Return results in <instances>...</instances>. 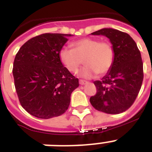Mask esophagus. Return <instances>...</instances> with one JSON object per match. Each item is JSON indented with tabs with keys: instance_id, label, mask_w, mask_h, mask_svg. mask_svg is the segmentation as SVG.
I'll list each match as a JSON object with an SVG mask.
<instances>
[{
	"instance_id": "1",
	"label": "esophagus",
	"mask_w": 152,
	"mask_h": 152,
	"mask_svg": "<svg viewBox=\"0 0 152 152\" xmlns=\"http://www.w3.org/2000/svg\"><path fill=\"white\" fill-rule=\"evenodd\" d=\"M87 83H88V82H87V81L82 80H80V85H85V84H87Z\"/></svg>"
}]
</instances>
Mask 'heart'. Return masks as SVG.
I'll return each instance as SVG.
<instances>
[{
  "instance_id": "1",
  "label": "heart",
  "mask_w": 152,
  "mask_h": 152,
  "mask_svg": "<svg viewBox=\"0 0 152 152\" xmlns=\"http://www.w3.org/2000/svg\"><path fill=\"white\" fill-rule=\"evenodd\" d=\"M72 49L63 47L59 52L61 64L71 72H76L83 64L85 66L80 76L86 79L94 78L99 73L103 76L113 65L114 51L110 42L99 41L94 38H83L72 43Z\"/></svg>"
}]
</instances>
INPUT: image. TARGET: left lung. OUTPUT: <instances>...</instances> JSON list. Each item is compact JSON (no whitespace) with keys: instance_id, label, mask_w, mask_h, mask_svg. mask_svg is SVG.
<instances>
[{"instance_id":"1","label":"left lung","mask_w":152,"mask_h":152,"mask_svg":"<svg viewBox=\"0 0 152 152\" xmlns=\"http://www.w3.org/2000/svg\"><path fill=\"white\" fill-rule=\"evenodd\" d=\"M110 39L114 51L113 65L102 80L94 82L97 93L90 98L97 110L117 114L129 108L138 95L144 79L141 54L127 33L102 28L91 33Z\"/></svg>"}]
</instances>
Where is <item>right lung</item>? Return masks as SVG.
Segmentation results:
<instances>
[{
    "mask_svg": "<svg viewBox=\"0 0 152 152\" xmlns=\"http://www.w3.org/2000/svg\"><path fill=\"white\" fill-rule=\"evenodd\" d=\"M72 34H46L25 42L15 55L12 73L21 106L30 114L49 119L63 114L72 92L79 87L59 59V52Z\"/></svg>",
    "mask_w": 152,
    "mask_h": 152,
    "instance_id": "right-lung-1",
    "label": "right lung"
}]
</instances>
